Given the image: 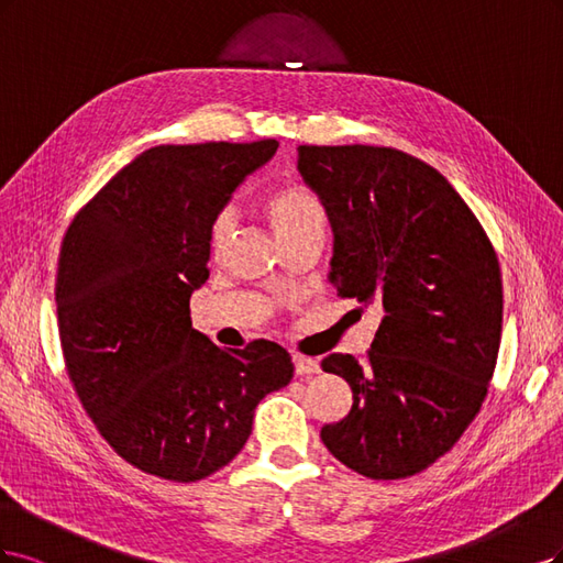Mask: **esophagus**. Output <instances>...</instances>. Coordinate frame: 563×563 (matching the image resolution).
<instances>
[{
  "mask_svg": "<svg viewBox=\"0 0 563 563\" xmlns=\"http://www.w3.org/2000/svg\"><path fill=\"white\" fill-rule=\"evenodd\" d=\"M295 372H297L299 376H311V374H318V372H320V365H318V360H313V357L295 355Z\"/></svg>",
  "mask_w": 563,
  "mask_h": 563,
  "instance_id": "34e87169",
  "label": "esophagus"
}]
</instances>
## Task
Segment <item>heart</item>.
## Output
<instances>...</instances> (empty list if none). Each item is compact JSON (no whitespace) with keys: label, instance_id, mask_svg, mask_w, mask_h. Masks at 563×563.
<instances>
[{"label":"heart","instance_id":"1","mask_svg":"<svg viewBox=\"0 0 563 563\" xmlns=\"http://www.w3.org/2000/svg\"><path fill=\"white\" fill-rule=\"evenodd\" d=\"M262 214L268 227L274 229L278 241L285 245L306 233H324L328 227V212H324L320 198L303 185L289 183L271 191L262 201ZM233 222L229 214H220L210 229L212 252H222L231 235Z\"/></svg>","mask_w":563,"mask_h":563}]
</instances>
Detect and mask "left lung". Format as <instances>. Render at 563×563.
<instances>
[{"mask_svg":"<svg viewBox=\"0 0 563 563\" xmlns=\"http://www.w3.org/2000/svg\"><path fill=\"white\" fill-rule=\"evenodd\" d=\"M297 168L332 224V287L380 308L365 360H322L353 407L320 440L369 479L411 477L482 409L503 328L498 257L449 179L405 152L301 144Z\"/></svg>","mask_w":563,"mask_h":563,"instance_id":"obj_1","label":"left lung"}]
</instances>
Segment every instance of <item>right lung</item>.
<instances>
[{
    "label": "right lung",
    "mask_w": 563,
    "mask_h": 563,
    "mask_svg": "<svg viewBox=\"0 0 563 563\" xmlns=\"http://www.w3.org/2000/svg\"><path fill=\"white\" fill-rule=\"evenodd\" d=\"M276 140L161 144L119 170L69 224L56 306L67 374L123 461L170 482L224 467L255 409L295 365L274 341L214 346L189 299L210 276V229Z\"/></svg>",
    "instance_id": "add662e5"
}]
</instances>
